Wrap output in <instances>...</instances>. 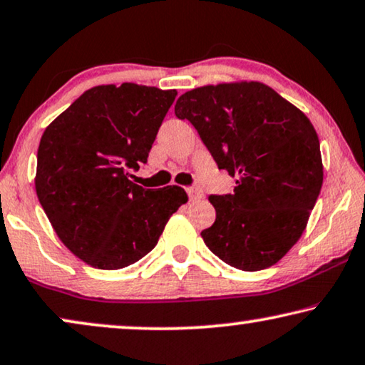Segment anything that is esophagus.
Here are the masks:
<instances>
[{"mask_svg":"<svg viewBox=\"0 0 365 365\" xmlns=\"http://www.w3.org/2000/svg\"><path fill=\"white\" fill-rule=\"evenodd\" d=\"M187 193H188L190 200H200L203 197L202 192H200L198 188H187Z\"/></svg>","mask_w":365,"mask_h":365,"instance_id":"obj_1","label":"esophagus"}]
</instances>
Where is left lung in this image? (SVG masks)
I'll list each match as a JSON object with an SVG mask.
<instances>
[{
    "mask_svg": "<svg viewBox=\"0 0 365 365\" xmlns=\"http://www.w3.org/2000/svg\"><path fill=\"white\" fill-rule=\"evenodd\" d=\"M217 162L236 178L233 193L210 195L217 220L202 238L243 271L269 268L304 232L322 187L319 138L309 119L261 82L185 92L175 104Z\"/></svg>",
    "mask_w": 365,
    "mask_h": 365,
    "instance_id": "1",
    "label": "left lung"
}]
</instances>
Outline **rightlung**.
<instances>
[{
  "instance_id": "1",
  "label": "right lung",
  "mask_w": 365,
  "mask_h": 365,
  "mask_svg": "<svg viewBox=\"0 0 365 365\" xmlns=\"http://www.w3.org/2000/svg\"><path fill=\"white\" fill-rule=\"evenodd\" d=\"M175 96L132 82L92 87L41 137L36 193L59 240L84 263L133 264L187 203L177 185L150 190L129 178L147 162Z\"/></svg>"
}]
</instances>
